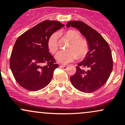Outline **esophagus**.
Segmentation results:
<instances>
[{"label": "esophagus", "instance_id": "1", "mask_svg": "<svg viewBox=\"0 0 125 125\" xmlns=\"http://www.w3.org/2000/svg\"><path fill=\"white\" fill-rule=\"evenodd\" d=\"M59 66L60 67H66V66H68V65H66V64H60V65H59Z\"/></svg>", "mask_w": 125, "mask_h": 125}]
</instances>
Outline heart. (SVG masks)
Listing matches in <instances>:
<instances>
[{
	"label": "heart",
	"mask_w": 125,
	"mask_h": 125,
	"mask_svg": "<svg viewBox=\"0 0 125 125\" xmlns=\"http://www.w3.org/2000/svg\"><path fill=\"white\" fill-rule=\"evenodd\" d=\"M64 36L70 41L67 50L60 52L56 54V60L62 63H67L75 60H83L87 56L90 46L86 39L81 37V34L77 30L69 29L64 32ZM47 47L52 54H55L59 50L58 36L56 34L51 35L47 41Z\"/></svg>",
	"instance_id": "obj_1"
}]
</instances>
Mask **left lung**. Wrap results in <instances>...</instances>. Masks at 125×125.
I'll use <instances>...</instances> for the list:
<instances>
[{
	"label": "left lung",
	"mask_w": 125,
	"mask_h": 125,
	"mask_svg": "<svg viewBox=\"0 0 125 125\" xmlns=\"http://www.w3.org/2000/svg\"><path fill=\"white\" fill-rule=\"evenodd\" d=\"M71 26L79 30L90 46L89 54L76 66L77 71L70 77L71 81L80 91L94 92L107 82L113 70V60L110 46L98 31L83 21L68 22L66 27L69 28Z\"/></svg>",
	"instance_id": "obj_1"
}]
</instances>
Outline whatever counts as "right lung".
I'll use <instances>...</instances> for the list:
<instances>
[{"instance_id":"1","label":"right lung","mask_w":125,"mask_h":125,"mask_svg":"<svg viewBox=\"0 0 125 125\" xmlns=\"http://www.w3.org/2000/svg\"><path fill=\"white\" fill-rule=\"evenodd\" d=\"M57 21L46 20L20 36L10 54V65L20 86L29 91L46 87L59 66L47 47L51 35L64 27ZM46 63L45 66H42Z\"/></svg>"}]
</instances>
